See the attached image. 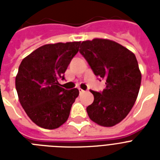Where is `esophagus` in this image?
<instances>
[{
    "label": "esophagus",
    "instance_id": "34e87169",
    "mask_svg": "<svg viewBox=\"0 0 160 160\" xmlns=\"http://www.w3.org/2000/svg\"><path fill=\"white\" fill-rule=\"evenodd\" d=\"M79 92H80V94H83V93L85 92V90H83L82 89H80H80H79Z\"/></svg>",
    "mask_w": 160,
    "mask_h": 160
}]
</instances>
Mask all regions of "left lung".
<instances>
[{
	"label": "left lung",
	"mask_w": 160,
	"mask_h": 160,
	"mask_svg": "<svg viewBox=\"0 0 160 160\" xmlns=\"http://www.w3.org/2000/svg\"><path fill=\"white\" fill-rule=\"evenodd\" d=\"M80 52L94 74L106 80L102 92L90 90L94 102L86 108L90 119L104 127L119 124L134 106L140 88L135 55L115 41L99 38L83 41Z\"/></svg>",
	"instance_id": "left-lung-1"
}]
</instances>
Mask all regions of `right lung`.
Segmentation results:
<instances>
[{
    "instance_id": "obj_1",
    "label": "right lung",
    "mask_w": 160,
    "mask_h": 160,
    "mask_svg": "<svg viewBox=\"0 0 160 160\" xmlns=\"http://www.w3.org/2000/svg\"><path fill=\"white\" fill-rule=\"evenodd\" d=\"M80 45V41L47 44L21 61L16 89L21 106L36 125L57 129L69 118L79 90H65L58 79H65L64 74Z\"/></svg>"
}]
</instances>
